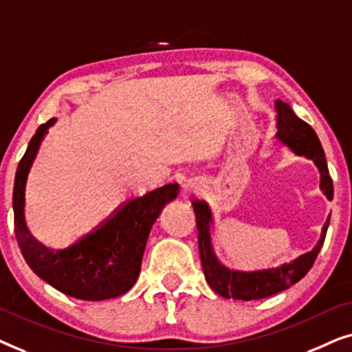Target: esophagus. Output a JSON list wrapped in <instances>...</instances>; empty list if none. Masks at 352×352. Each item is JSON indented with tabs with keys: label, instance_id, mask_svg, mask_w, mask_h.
I'll return each instance as SVG.
<instances>
[{
	"label": "esophagus",
	"instance_id": "1",
	"mask_svg": "<svg viewBox=\"0 0 352 352\" xmlns=\"http://www.w3.org/2000/svg\"><path fill=\"white\" fill-rule=\"evenodd\" d=\"M186 190L187 192H192V194H197V192H199L197 189H192V187H186Z\"/></svg>",
	"mask_w": 352,
	"mask_h": 352
}]
</instances>
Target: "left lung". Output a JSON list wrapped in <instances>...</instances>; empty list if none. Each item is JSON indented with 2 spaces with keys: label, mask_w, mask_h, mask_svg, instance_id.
Returning <instances> with one entry per match:
<instances>
[{
  "label": "left lung",
  "mask_w": 352,
  "mask_h": 352,
  "mask_svg": "<svg viewBox=\"0 0 352 352\" xmlns=\"http://www.w3.org/2000/svg\"><path fill=\"white\" fill-rule=\"evenodd\" d=\"M277 112V133L276 138L287 147H290L296 155H305L312 158L320 171V189L327 195V199H333V182H331L324 148L317 138L311 124L298 118L290 105L276 100ZM194 213L197 218V230H199V250L201 267L208 285L223 298H234V300H263V298L272 296L278 292L287 290L309 272L314 264L317 254H319L322 245H324L327 229H329L330 218L322 228L320 240L317 242L314 250L306 254H301L295 261L282 264L277 269H267V271L258 272H239L230 271L218 263L213 250H211L210 228H211V213L205 201L195 200Z\"/></svg>",
  "instance_id": "8db88e82"
}]
</instances>
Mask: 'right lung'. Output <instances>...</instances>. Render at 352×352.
Returning a JSON list of instances; mask_svg holds the SVG:
<instances>
[{"label":"right lung","mask_w":352,"mask_h":352,"mask_svg":"<svg viewBox=\"0 0 352 352\" xmlns=\"http://www.w3.org/2000/svg\"><path fill=\"white\" fill-rule=\"evenodd\" d=\"M54 122L56 118L47 120L36 129L16 171L12 206L19 248L32 271L65 295L86 301L120 296L136 282L148 232L168 201L176 199L179 186L166 184L128 201L74 247L47 250L28 232L23 221V192L41 139Z\"/></svg>","instance_id":"1"}]
</instances>
